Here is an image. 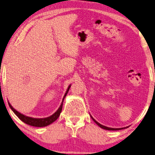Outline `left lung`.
Listing matches in <instances>:
<instances>
[{
	"label": "left lung",
	"instance_id": "obj_1",
	"mask_svg": "<svg viewBox=\"0 0 155 155\" xmlns=\"http://www.w3.org/2000/svg\"><path fill=\"white\" fill-rule=\"evenodd\" d=\"M92 119L93 121H94L96 123V124H97L98 125V126H99V127H101V128H103V129L107 130H121V129H123V128H112V127H108L104 126H103V125L100 124L99 123H98L97 121H96V120H94V119H93L92 117Z\"/></svg>",
	"mask_w": 155,
	"mask_h": 155
}]
</instances>
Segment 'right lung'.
Instances as JSON below:
<instances>
[{"label": "right lung", "mask_w": 155, "mask_h": 155, "mask_svg": "<svg viewBox=\"0 0 155 155\" xmlns=\"http://www.w3.org/2000/svg\"><path fill=\"white\" fill-rule=\"evenodd\" d=\"M70 87V85L68 88L67 92H66L64 97H63V101H62V103H61L59 108L57 110V111H56L54 114H53L51 116L49 117L42 118V119H36V118H32V117H29L25 116L24 114H21V113L18 112V111H16V110L9 103V107H10V108L12 110V111L15 113L16 116L18 117L22 121L25 123L26 124H28V125H29V126H35V127H45V126H48V125H50L51 124H52V123L54 121H55L56 120L58 119V117L60 116V114H61V110H62V107H63V100H64L65 96L67 95Z\"/></svg>", "instance_id": "1"}]
</instances>
